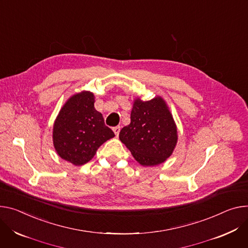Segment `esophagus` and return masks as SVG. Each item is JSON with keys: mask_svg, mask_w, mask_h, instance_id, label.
<instances>
[{"mask_svg": "<svg viewBox=\"0 0 248 248\" xmlns=\"http://www.w3.org/2000/svg\"><path fill=\"white\" fill-rule=\"evenodd\" d=\"M112 130H114L116 136H119L120 134V131H121V126H115L114 128H112Z\"/></svg>", "mask_w": 248, "mask_h": 248, "instance_id": "esophagus-1", "label": "esophagus"}]
</instances>
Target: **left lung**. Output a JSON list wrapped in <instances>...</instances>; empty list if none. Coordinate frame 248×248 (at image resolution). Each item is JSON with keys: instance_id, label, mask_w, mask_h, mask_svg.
Instances as JSON below:
<instances>
[{"instance_id": "obj_1", "label": "left lung", "mask_w": 248, "mask_h": 248, "mask_svg": "<svg viewBox=\"0 0 248 248\" xmlns=\"http://www.w3.org/2000/svg\"><path fill=\"white\" fill-rule=\"evenodd\" d=\"M120 140L141 165L164 162L176 146L177 128L163 99L134 101L130 124L122 128Z\"/></svg>"}]
</instances>
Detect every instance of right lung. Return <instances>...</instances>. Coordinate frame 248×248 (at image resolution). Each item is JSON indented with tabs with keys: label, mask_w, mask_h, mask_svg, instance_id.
Wrapping results in <instances>:
<instances>
[{
	"label": "right lung",
	"mask_w": 248,
	"mask_h": 248,
	"mask_svg": "<svg viewBox=\"0 0 248 248\" xmlns=\"http://www.w3.org/2000/svg\"><path fill=\"white\" fill-rule=\"evenodd\" d=\"M94 103L91 92L76 94L66 102L54 123V147L61 158L76 166L91 160L98 148L115 137Z\"/></svg>",
	"instance_id": "right-lung-1"
}]
</instances>
